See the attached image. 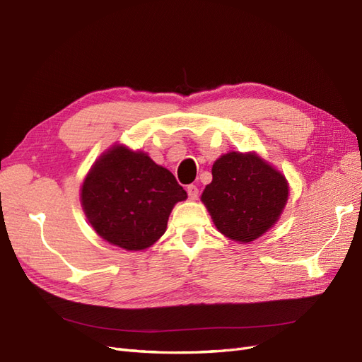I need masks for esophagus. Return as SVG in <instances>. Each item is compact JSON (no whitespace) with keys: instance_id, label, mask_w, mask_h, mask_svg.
Instances as JSON below:
<instances>
[{"instance_id":"1","label":"esophagus","mask_w":362,"mask_h":362,"mask_svg":"<svg viewBox=\"0 0 362 362\" xmlns=\"http://www.w3.org/2000/svg\"><path fill=\"white\" fill-rule=\"evenodd\" d=\"M186 192H188V197L191 198V200H197V198H198V188L195 185L186 186Z\"/></svg>"}]
</instances>
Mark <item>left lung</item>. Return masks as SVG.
I'll return each mask as SVG.
<instances>
[{
	"mask_svg": "<svg viewBox=\"0 0 362 362\" xmlns=\"http://www.w3.org/2000/svg\"><path fill=\"white\" fill-rule=\"evenodd\" d=\"M212 176L202 200L224 236L251 242L276 223L288 195L281 173L259 156L231 151L215 162Z\"/></svg>",
	"mask_w": 362,
	"mask_h": 362,
	"instance_id": "8db88e82",
	"label": "left lung"
}]
</instances>
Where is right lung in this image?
Masks as SVG:
<instances>
[{
    "label": "right lung",
    "instance_id": "1",
    "mask_svg": "<svg viewBox=\"0 0 362 362\" xmlns=\"http://www.w3.org/2000/svg\"><path fill=\"white\" fill-rule=\"evenodd\" d=\"M185 198L186 191L167 168L123 146L100 156L81 192L98 235L127 251L153 245L165 233L173 206Z\"/></svg>",
    "mask_w": 362,
    "mask_h": 362
}]
</instances>
